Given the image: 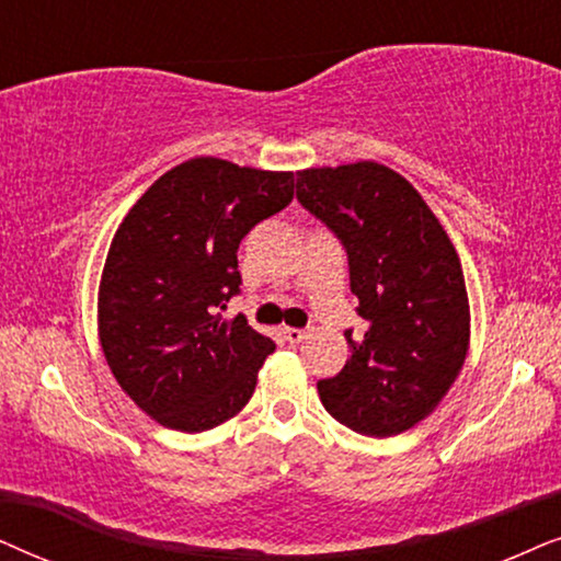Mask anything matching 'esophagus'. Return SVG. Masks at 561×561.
<instances>
[{
    "instance_id": "1",
    "label": "esophagus",
    "mask_w": 561,
    "mask_h": 561,
    "mask_svg": "<svg viewBox=\"0 0 561 561\" xmlns=\"http://www.w3.org/2000/svg\"><path fill=\"white\" fill-rule=\"evenodd\" d=\"M282 335H285L289 343H300L308 339V331H302V328H282Z\"/></svg>"
}]
</instances>
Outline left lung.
Instances as JSON below:
<instances>
[{
    "mask_svg": "<svg viewBox=\"0 0 561 561\" xmlns=\"http://www.w3.org/2000/svg\"><path fill=\"white\" fill-rule=\"evenodd\" d=\"M297 199L341 238L362 335L318 394L335 421L398 436L436 410L469 348L459 253L413 184L377 161L297 171Z\"/></svg>",
    "mask_w": 561,
    "mask_h": 561,
    "instance_id": "8db88e82",
    "label": "left lung"
}]
</instances>
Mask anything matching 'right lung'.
Wrapping results in <instances>:
<instances>
[{"label":"right lung","instance_id":"add662e5","mask_svg":"<svg viewBox=\"0 0 561 561\" xmlns=\"http://www.w3.org/2000/svg\"><path fill=\"white\" fill-rule=\"evenodd\" d=\"M295 197L293 171L197 156L144 192L112 238L96 295L102 354L156 423L203 433L241 413L276 348L238 295V243Z\"/></svg>","mask_w":561,"mask_h":561}]
</instances>
